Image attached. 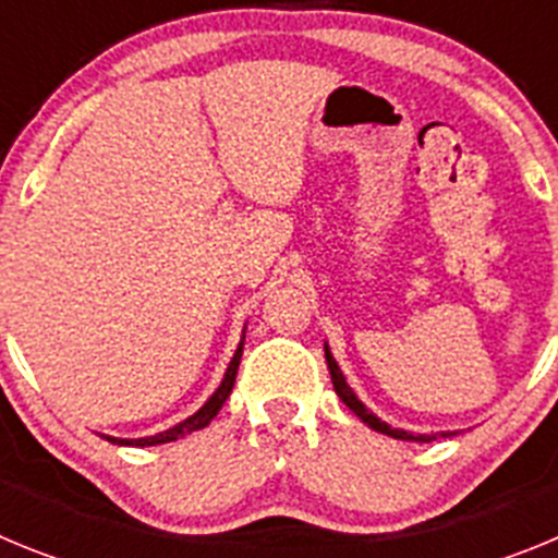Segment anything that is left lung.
<instances>
[{"label":"left lung","mask_w":558,"mask_h":558,"mask_svg":"<svg viewBox=\"0 0 558 558\" xmlns=\"http://www.w3.org/2000/svg\"><path fill=\"white\" fill-rule=\"evenodd\" d=\"M324 354H327V366H329V374H332V386H335V393H338V397H340V402H343V405H347L349 411L354 413V416L363 418V422H366V425L372 427V430L386 433V436H391V438H402V441H433V438H436V436H450V433H433V436H413V433L399 430V427L386 425V422L374 416V413L368 411V408L363 405V402H360L357 393H354L352 388H349L347 377H343L340 366H338V363H335V357H332V352H329V347H324Z\"/></svg>","instance_id":"left-lung-1"}]
</instances>
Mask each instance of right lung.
I'll return each mask as SVG.
<instances>
[{
  "mask_svg": "<svg viewBox=\"0 0 558 558\" xmlns=\"http://www.w3.org/2000/svg\"><path fill=\"white\" fill-rule=\"evenodd\" d=\"M243 340H245V335H243V338H240V347H236L234 357H231L229 368H226L223 383H220V386H218V391H215L209 399H206V405L201 408L198 413H192V416L184 418L181 425L170 427V430H165V433H156V436H147V438H111V436H106L108 441H113V445H133V447L167 445V441H175V438H184L186 433H195V430H201V427L209 425L211 418L218 416V411H220V408H223L226 399H229L231 388H234L236 368H240V357H243Z\"/></svg>",
  "mask_w": 558,
  "mask_h": 558,
  "instance_id": "right-lung-1",
  "label": "right lung"
}]
</instances>
